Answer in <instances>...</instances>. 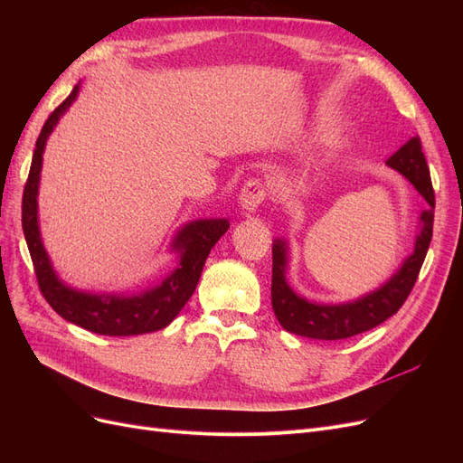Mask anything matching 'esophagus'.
Here are the masks:
<instances>
[{"label":"esophagus","mask_w":463,"mask_h":463,"mask_svg":"<svg viewBox=\"0 0 463 463\" xmlns=\"http://www.w3.org/2000/svg\"><path fill=\"white\" fill-rule=\"evenodd\" d=\"M266 191L260 179H249L240 193V206L245 214H253L264 203Z\"/></svg>","instance_id":"34e87169"}]
</instances>
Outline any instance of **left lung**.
<instances>
[{"label":"left lung","mask_w":463,"mask_h":463,"mask_svg":"<svg viewBox=\"0 0 463 463\" xmlns=\"http://www.w3.org/2000/svg\"><path fill=\"white\" fill-rule=\"evenodd\" d=\"M386 165L400 172L427 201L429 208L419 216V233L415 237L413 253L405 259L400 269L386 282L359 299L326 305L309 301L298 296L288 284L289 245L286 240H274L272 243V309L288 332L315 340H345L355 334L367 332L381 325L400 311L408 299L415 279L421 270L423 260L432 237L434 220V191L430 184L429 165L421 148V138L413 137L398 152L392 154Z\"/></svg>","instance_id":"left-lung-1"}]
</instances>
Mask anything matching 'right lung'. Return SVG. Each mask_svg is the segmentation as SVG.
<instances>
[{
	"label": "right lung",
	"mask_w": 463,
	"mask_h": 463,
	"mask_svg": "<svg viewBox=\"0 0 463 463\" xmlns=\"http://www.w3.org/2000/svg\"><path fill=\"white\" fill-rule=\"evenodd\" d=\"M80 85L73 89L65 100L52 111L42 128L29 179L23 193V232L31 250L34 272L42 296L52 309L73 325L104 335H137L165 328L184 309L199 284L203 266L220 237L228 232L226 218H204L181 226L172 241V250L179 262L160 284L143 289L141 293H92L67 286L53 270L52 260L42 243L38 223V187L42 172V156L48 137L60 118L77 100Z\"/></svg>",
	"instance_id": "add662e5"
}]
</instances>
